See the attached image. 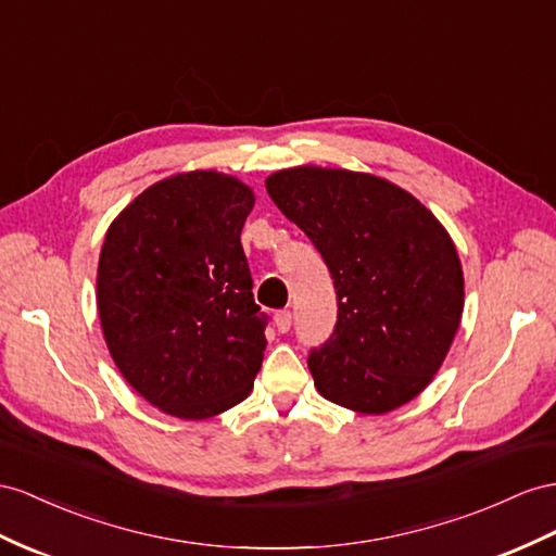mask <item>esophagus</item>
Returning <instances> with one entry per match:
<instances>
[{"instance_id":"obj_1","label":"esophagus","mask_w":556,"mask_h":556,"mask_svg":"<svg viewBox=\"0 0 556 556\" xmlns=\"http://www.w3.org/2000/svg\"><path fill=\"white\" fill-rule=\"evenodd\" d=\"M275 326L279 333H287L291 329V312L289 309H279L275 315Z\"/></svg>"}]
</instances>
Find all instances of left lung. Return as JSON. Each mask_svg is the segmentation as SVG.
I'll return each mask as SVG.
<instances>
[{
  "instance_id": "1",
  "label": "left lung",
  "mask_w": 556,
  "mask_h": 556,
  "mask_svg": "<svg viewBox=\"0 0 556 556\" xmlns=\"http://www.w3.org/2000/svg\"><path fill=\"white\" fill-rule=\"evenodd\" d=\"M329 267L338 321L307 366L324 400L388 414L418 396L460 326L458 251L432 211L390 180L298 166L265 180Z\"/></svg>"
}]
</instances>
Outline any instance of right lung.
Segmentation results:
<instances>
[{
	"label": "right lung",
	"mask_w": 556,
	"mask_h": 556,
	"mask_svg": "<svg viewBox=\"0 0 556 556\" xmlns=\"http://www.w3.org/2000/svg\"><path fill=\"white\" fill-rule=\"evenodd\" d=\"M253 202L241 180L190 170L138 194L105 235L96 287L108 350L168 416H218L261 371L267 315L239 239Z\"/></svg>",
	"instance_id": "right-lung-1"
}]
</instances>
